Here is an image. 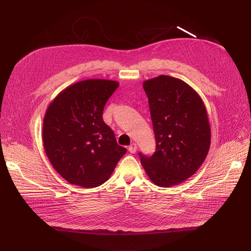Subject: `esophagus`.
Here are the masks:
<instances>
[{
    "label": "esophagus",
    "mask_w": 251,
    "mask_h": 251,
    "mask_svg": "<svg viewBox=\"0 0 251 251\" xmlns=\"http://www.w3.org/2000/svg\"><path fill=\"white\" fill-rule=\"evenodd\" d=\"M136 150H137V146H136V144H131L129 146V148H128V151L131 152V154H134V152L136 151Z\"/></svg>",
    "instance_id": "34e87169"
}]
</instances>
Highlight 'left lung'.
<instances>
[{"label": "left lung", "mask_w": 251, "mask_h": 251, "mask_svg": "<svg viewBox=\"0 0 251 251\" xmlns=\"http://www.w3.org/2000/svg\"><path fill=\"white\" fill-rule=\"evenodd\" d=\"M156 138L151 156H138L151 181L171 187L199 169L210 147V126L200 96L183 81L159 75L144 83Z\"/></svg>", "instance_id": "left-lung-1"}]
</instances>
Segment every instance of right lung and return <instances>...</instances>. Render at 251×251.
<instances>
[{
    "label": "right lung",
    "instance_id": "obj_1",
    "mask_svg": "<svg viewBox=\"0 0 251 251\" xmlns=\"http://www.w3.org/2000/svg\"><path fill=\"white\" fill-rule=\"evenodd\" d=\"M118 86L116 81H81L64 89L48 107L43 123L44 149L54 169L72 184L100 186L127 151L102 119Z\"/></svg>",
    "mask_w": 251,
    "mask_h": 251
}]
</instances>
